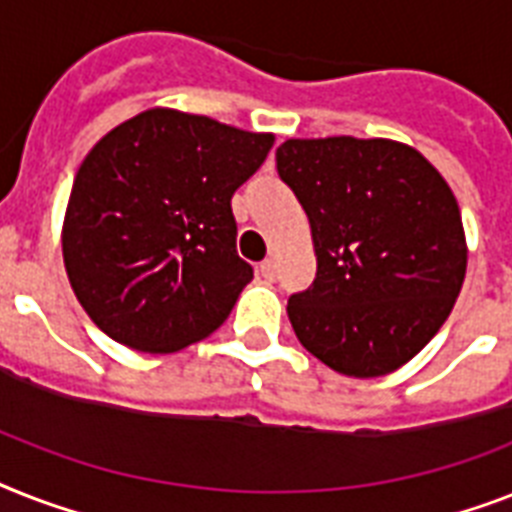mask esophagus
Returning a JSON list of instances; mask_svg holds the SVG:
<instances>
[{"mask_svg":"<svg viewBox=\"0 0 512 512\" xmlns=\"http://www.w3.org/2000/svg\"><path fill=\"white\" fill-rule=\"evenodd\" d=\"M260 276H263L265 281H273V278H276V263H273L270 257L260 263Z\"/></svg>","mask_w":512,"mask_h":512,"instance_id":"obj_1","label":"esophagus"}]
</instances>
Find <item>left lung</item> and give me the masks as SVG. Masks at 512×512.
Wrapping results in <instances>:
<instances>
[{
  "mask_svg": "<svg viewBox=\"0 0 512 512\" xmlns=\"http://www.w3.org/2000/svg\"><path fill=\"white\" fill-rule=\"evenodd\" d=\"M278 178L313 228L318 273L286 313L307 352L355 378L397 371L447 321L465 278L450 186L389 139H289Z\"/></svg>",
  "mask_w": 512,
  "mask_h": 512,
  "instance_id": "8db88e82",
  "label": "left lung"
}]
</instances>
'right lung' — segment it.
<instances>
[{
  "label": "right lung",
  "mask_w": 512,
  "mask_h": 512,
  "mask_svg": "<svg viewBox=\"0 0 512 512\" xmlns=\"http://www.w3.org/2000/svg\"><path fill=\"white\" fill-rule=\"evenodd\" d=\"M270 147V134L147 110L91 149L70 191L62 257L78 302L110 339L176 352L226 321L252 281L231 197Z\"/></svg>",
  "instance_id": "1"
}]
</instances>
